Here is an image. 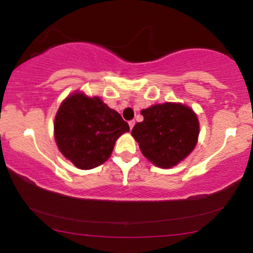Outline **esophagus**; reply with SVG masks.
<instances>
[{
  "instance_id": "esophagus-1",
  "label": "esophagus",
  "mask_w": 253,
  "mask_h": 253,
  "mask_svg": "<svg viewBox=\"0 0 253 253\" xmlns=\"http://www.w3.org/2000/svg\"><path fill=\"white\" fill-rule=\"evenodd\" d=\"M128 125H129V128H130V129H132V128H133V127H134V125H135V121H134V120L129 121V123H128Z\"/></svg>"
}]
</instances>
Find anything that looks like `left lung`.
I'll return each mask as SVG.
<instances>
[{
    "label": "left lung",
    "mask_w": 253,
    "mask_h": 253,
    "mask_svg": "<svg viewBox=\"0 0 253 253\" xmlns=\"http://www.w3.org/2000/svg\"><path fill=\"white\" fill-rule=\"evenodd\" d=\"M144 121L135 124L132 135L143 155L159 168L175 167L194 147L200 126L196 114L182 103L155 104L141 110Z\"/></svg>",
    "instance_id": "1"
}]
</instances>
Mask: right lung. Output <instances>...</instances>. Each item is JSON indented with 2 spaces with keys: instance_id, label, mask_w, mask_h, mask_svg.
<instances>
[{
  "instance_id": "add662e5",
  "label": "right lung",
  "mask_w": 253,
  "mask_h": 253,
  "mask_svg": "<svg viewBox=\"0 0 253 253\" xmlns=\"http://www.w3.org/2000/svg\"><path fill=\"white\" fill-rule=\"evenodd\" d=\"M129 126L100 97L75 92L66 97L54 119L58 149L75 167L90 170L112 155L115 141Z\"/></svg>"
}]
</instances>
